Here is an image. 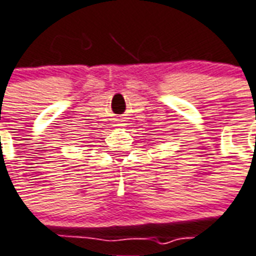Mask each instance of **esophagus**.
Segmentation results:
<instances>
[{
    "label": "esophagus",
    "mask_w": 256,
    "mask_h": 256,
    "mask_svg": "<svg viewBox=\"0 0 256 256\" xmlns=\"http://www.w3.org/2000/svg\"><path fill=\"white\" fill-rule=\"evenodd\" d=\"M120 126H123V124H120Z\"/></svg>",
    "instance_id": "1"
}]
</instances>
